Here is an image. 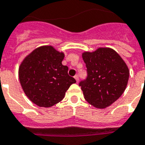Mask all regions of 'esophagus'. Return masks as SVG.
I'll list each match as a JSON object with an SVG mask.
<instances>
[{
	"mask_svg": "<svg viewBox=\"0 0 145 145\" xmlns=\"http://www.w3.org/2000/svg\"><path fill=\"white\" fill-rule=\"evenodd\" d=\"M74 78H75V80H76V82H79V76H78V75H77V74L75 75Z\"/></svg>",
	"mask_w": 145,
	"mask_h": 145,
	"instance_id": "34e87169",
	"label": "esophagus"
}]
</instances>
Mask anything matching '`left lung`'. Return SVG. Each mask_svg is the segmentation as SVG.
<instances>
[{
    "label": "left lung",
    "mask_w": 145,
    "mask_h": 145,
    "mask_svg": "<svg viewBox=\"0 0 145 145\" xmlns=\"http://www.w3.org/2000/svg\"><path fill=\"white\" fill-rule=\"evenodd\" d=\"M86 63L87 77L79 86L85 99L96 108L103 109L117 101L125 90L130 72L117 52L100 48L82 55Z\"/></svg>",
    "instance_id": "obj_1"
}]
</instances>
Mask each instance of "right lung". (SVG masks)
I'll return each mask as SVG.
<instances>
[{
  "instance_id": "obj_1",
  "label": "right lung",
  "mask_w": 145,
  "mask_h": 145,
  "mask_svg": "<svg viewBox=\"0 0 145 145\" xmlns=\"http://www.w3.org/2000/svg\"><path fill=\"white\" fill-rule=\"evenodd\" d=\"M64 54L52 46H42L30 53L19 67L22 89L30 101L41 107H50L60 102L75 79L68 74L62 62Z\"/></svg>"
}]
</instances>
